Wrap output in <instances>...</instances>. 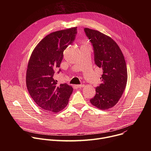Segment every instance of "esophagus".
<instances>
[{
	"label": "esophagus",
	"mask_w": 151,
	"mask_h": 151,
	"mask_svg": "<svg viewBox=\"0 0 151 151\" xmlns=\"http://www.w3.org/2000/svg\"><path fill=\"white\" fill-rule=\"evenodd\" d=\"M76 87H78V88H82V87H84V85H83V84H80V85H76Z\"/></svg>",
	"instance_id": "1"
}]
</instances>
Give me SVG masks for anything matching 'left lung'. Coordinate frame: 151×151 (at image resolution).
Listing matches in <instances>:
<instances>
[{
	"label": "left lung",
	"mask_w": 151,
	"mask_h": 151,
	"mask_svg": "<svg viewBox=\"0 0 151 151\" xmlns=\"http://www.w3.org/2000/svg\"><path fill=\"white\" fill-rule=\"evenodd\" d=\"M84 32L93 46L94 63L103 70L101 83L96 88V95L90 102L100 109H108L118 103L126 87L125 58L111 37L88 28H85Z\"/></svg>",
	"instance_id": "1"
}]
</instances>
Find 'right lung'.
I'll use <instances>...</instances> for the list:
<instances>
[{
	"mask_svg": "<svg viewBox=\"0 0 151 151\" xmlns=\"http://www.w3.org/2000/svg\"><path fill=\"white\" fill-rule=\"evenodd\" d=\"M77 27L57 31L43 39L30 58L26 85L35 102L43 110L57 113L65 107L73 88L66 83L59 84L54 76L63 58V52L74 42ZM59 69L58 73L61 72Z\"/></svg>",
	"mask_w": 151,
	"mask_h": 151,
	"instance_id": "add662e5",
	"label": "right lung"
}]
</instances>
